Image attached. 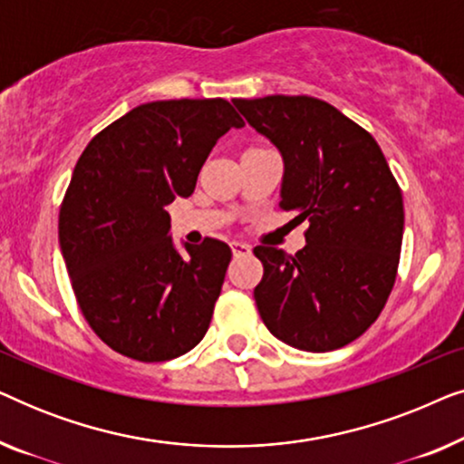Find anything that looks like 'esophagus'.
Instances as JSON below:
<instances>
[{
    "label": "esophagus",
    "mask_w": 464,
    "mask_h": 464,
    "mask_svg": "<svg viewBox=\"0 0 464 464\" xmlns=\"http://www.w3.org/2000/svg\"><path fill=\"white\" fill-rule=\"evenodd\" d=\"M230 249H232V253H234V257L249 256V253H251V246L245 245V243H238V240H234V243H230Z\"/></svg>",
    "instance_id": "esophagus-1"
}]
</instances>
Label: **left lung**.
Returning a JSON list of instances; mask_svg holds the SVG:
<instances>
[{
  "label": "left lung",
  "mask_w": 464,
  "mask_h": 464,
  "mask_svg": "<svg viewBox=\"0 0 464 464\" xmlns=\"http://www.w3.org/2000/svg\"><path fill=\"white\" fill-rule=\"evenodd\" d=\"M253 129L283 154V211L308 219L306 246L253 249L264 325L285 344L327 353L351 344L382 313L403 238L401 188L370 132L325 101L237 99Z\"/></svg>",
  "instance_id": "8db88e82"
}]
</instances>
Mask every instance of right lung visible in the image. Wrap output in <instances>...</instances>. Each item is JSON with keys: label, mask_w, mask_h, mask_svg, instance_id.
<instances>
[{"label": "right lung", "mask_w": 464, "mask_h": 464, "mask_svg": "<svg viewBox=\"0 0 464 464\" xmlns=\"http://www.w3.org/2000/svg\"><path fill=\"white\" fill-rule=\"evenodd\" d=\"M232 126L226 99L143 103L91 139L61 202L59 243L78 306L113 351L143 363L205 338L230 246L205 238L179 253L167 205L188 198Z\"/></svg>", "instance_id": "obj_1"}]
</instances>
